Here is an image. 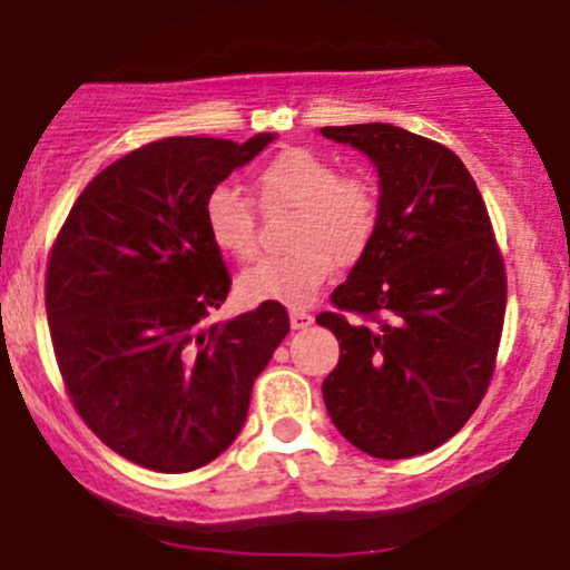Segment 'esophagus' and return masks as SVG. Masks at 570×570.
I'll use <instances>...</instances> for the list:
<instances>
[{
	"label": "esophagus",
	"instance_id": "obj_1",
	"mask_svg": "<svg viewBox=\"0 0 570 570\" xmlns=\"http://www.w3.org/2000/svg\"><path fill=\"white\" fill-rule=\"evenodd\" d=\"M289 322H292V327H295V331H303V327L312 325L314 317L308 312H303V308H292Z\"/></svg>",
	"mask_w": 570,
	"mask_h": 570
}]
</instances>
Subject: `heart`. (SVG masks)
Masks as SVG:
<instances>
[{
	"instance_id": "1",
	"label": "heart",
	"mask_w": 570,
	"mask_h": 570,
	"mask_svg": "<svg viewBox=\"0 0 570 570\" xmlns=\"http://www.w3.org/2000/svg\"><path fill=\"white\" fill-rule=\"evenodd\" d=\"M264 212L295 209L286 245L245 269L237 292L245 303L306 306L333 278L338 264H355L372 248L381 228V189L366 176H342L336 163L308 148H289L269 159L256 176ZM206 234L215 248L237 262L256 253V206L239 189L217 184L204 200Z\"/></svg>"
}]
</instances>
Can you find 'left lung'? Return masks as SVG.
<instances>
[{"label": "left lung", "mask_w": 570, "mask_h": 570, "mask_svg": "<svg viewBox=\"0 0 570 570\" xmlns=\"http://www.w3.org/2000/svg\"><path fill=\"white\" fill-rule=\"evenodd\" d=\"M375 163L383 217L322 312L338 364L322 396L338 433L383 461L424 455L469 422L497 366L508 275L485 200L441 142L392 124L325 126Z\"/></svg>", "instance_id": "left-lung-1"}]
</instances>
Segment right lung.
Returning a JSON list of instances; mask_svg holds the SVG:
<instances>
[{
  "mask_svg": "<svg viewBox=\"0 0 570 570\" xmlns=\"http://www.w3.org/2000/svg\"><path fill=\"white\" fill-rule=\"evenodd\" d=\"M273 135L165 137L101 170L68 212L46 267V317L82 422L126 461L165 474L232 446L253 381L289 333L281 303L228 322L232 275L204 200Z\"/></svg>",
  "mask_w": 570,
  "mask_h": 570,
  "instance_id": "right-lung-1",
  "label": "right lung"
}]
</instances>
